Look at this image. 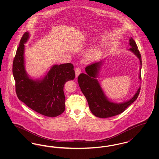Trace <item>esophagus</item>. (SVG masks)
I'll use <instances>...</instances> for the list:
<instances>
[{
	"mask_svg": "<svg viewBox=\"0 0 159 159\" xmlns=\"http://www.w3.org/2000/svg\"><path fill=\"white\" fill-rule=\"evenodd\" d=\"M80 73H81V68H80V67H76V69H75V73H76V77L79 76L80 74Z\"/></svg>",
	"mask_w": 159,
	"mask_h": 159,
	"instance_id": "1",
	"label": "esophagus"
}]
</instances>
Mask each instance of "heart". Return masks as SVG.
Returning a JSON list of instances; mask_svg holds the SVG:
<instances>
[{
	"label": "heart",
	"instance_id": "heart-1",
	"mask_svg": "<svg viewBox=\"0 0 159 159\" xmlns=\"http://www.w3.org/2000/svg\"><path fill=\"white\" fill-rule=\"evenodd\" d=\"M101 53V51L99 50L98 49H93L90 51L89 55L91 58H97L98 57Z\"/></svg>",
	"mask_w": 159,
	"mask_h": 159
}]
</instances>
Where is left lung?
Wrapping results in <instances>:
<instances>
[{"label":"left lung","instance_id":"1","mask_svg":"<svg viewBox=\"0 0 159 159\" xmlns=\"http://www.w3.org/2000/svg\"><path fill=\"white\" fill-rule=\"evenodd\" d=\"M129 45L131 46L129 50L135 53L140 61L142 66L141 55L138 49L135 40L131 38L129 39ZM102 62H94L85 68L86 74L81 73L78 76V83L83 95L88 101L91 112L95 116L100 118H107L118 115L123 112L129 106L136 100L141 88H139L129 101L123 103H114L108 101L102 90L98 80L96 79L97 75ZM141 66L140 67L141 72ZM139 79H141V73Z\"/></svg>","mask_w":159,"mask_h":159}]
</instances>
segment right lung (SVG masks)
Masks as SVG:
<instances>
[{"instance_id":"right-lung-1","label":"right lung","mask_w":159,"mask_h":159,"mask_svg":"<svg viewBox=\"0 0 159 159\" xmlns=\"http://www.w3.org/2000/svg\"><path fill=\"white\" fill-rule=\"evenodd\" d=\"M29 38L24 33L16 49L12 65L15 91L18 99L31 109L48 117H56L65 110L64 86L75 77L71 63L54 65L42 80H35L27 76L24 67V43Z\"/></svg>"}]
</instances>
